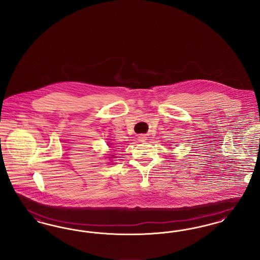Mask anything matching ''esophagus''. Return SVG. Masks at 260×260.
<instances>
[{
    "instance_id": "34e87169",
    "label": "esophagus",
    "mask_w": 260,
    "mask_h": 260,
    "mask_svg": "<svg viewBox=\"0 0 260 260\" xmlns=\"http://www.w3.org/2000/svg\"><path fill=\"white\" fill-rule=\"evenodd\" d=\"M138 139H139V141H141V142H145V141L147 140V137L145 135H139L138 136Z\"/></svg>"
}]
</instances>
